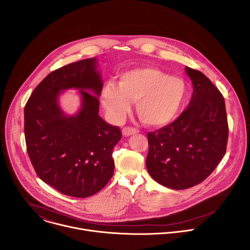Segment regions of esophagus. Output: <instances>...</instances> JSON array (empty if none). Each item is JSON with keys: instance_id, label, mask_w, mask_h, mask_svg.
I'll list each match as a JSON object with an SVG mask.
<instances>
[{"instance_id": "esophagus-1", "label": "esophagus", "mask_w": 250, "mask_h": 250, "mask_svg": "<svg viewBox=\"0 0 250 250\" xmlns=\"http://www.w3.org/2000/svg\"><path fill=\"white\" fill-rule=\"evenodd\" d=\"M139 130L136 129L135 127H130V126H125L123 128V134L125 136H129V135H132V134H136L138 133Z\"/></svg>"}]
</instances>
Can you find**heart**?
I'll return each mask as SVG.
<instances>
[{
	"label": "heart",
	"instance_id": "1",
	"mask_svg": "<svg viewBox=\"0 0 250 250\" xmlns=\"http://www.w3.org/2000/svg\"><path fill=\"white\" fill-rule=\"evenodd\" d=\"M187 87L179 78L155 68H139L124 73L118 85L106 84L101 94L104 108L114 122H122L136 102V114L149 126L169 124L179 113Z\"/></svg>",
	"mask_w": 250,
	"mask_h": 250
}]
</instances>
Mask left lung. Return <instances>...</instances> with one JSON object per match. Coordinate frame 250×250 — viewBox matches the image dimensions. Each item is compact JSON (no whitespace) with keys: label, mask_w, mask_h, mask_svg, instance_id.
Segmentation results:
<instances>
[{"label":"left lung","mask_w":250,"mask_h":250,"mask_svg":"<svg viewBox=\"0 0 250 250\" xmlns=\"http://www.w3.org/2000/svg\"><path fill=\"white\" fill-rule=\"evenodd\" d=\"M193 95L173 123L147 133L146 168L170 189L184 190L203 182L226 154L229 125L223 95L199 70L185 67Z\"/></svg>","instance_id":"left-lung-1"}]
</instances>
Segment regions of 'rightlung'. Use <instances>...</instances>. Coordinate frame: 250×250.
<instances>
[{
    "label": "right lung",
    "instance_id": "obj_1",
    "mask_svg": "<svg viewBox=\"0 0 250 250\" xmlns=\"http://www.w3.org/2000/svg\"><path fill=\"white\" fill-rule=\"evenodd\" d=\"M72 87L81 90L82 109L74 116H66L58 98ZM102 89L97 59H84L48 74L24 106V136L31 164L44 183L64 195L93 196L114 175L112 154L122 131L99 116Z\"/></svg>",
    "mask_w": 250,
    "mask_h": 250
}]
</instances>
